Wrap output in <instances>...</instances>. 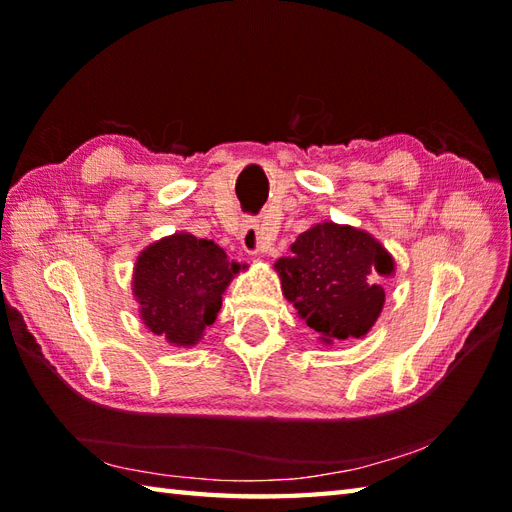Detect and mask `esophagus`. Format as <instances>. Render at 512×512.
I'll list each match as a JSON object with an SVG mask.
<instances>
[{
  "label": "esophagus",
  "mask_w": 512,
  "mask_h": 512,
  "mask_svg": "<svg viewBox=\"0 0 512 512\" xmlns=\"http://www.w3.org/2000/svg\"><path fill=\"white\" fill-rule=\"evenodd\" d=\"M239 244L246 250L248 255H262L268 250V242L262 237V228L255 222H248L242 226V233H239Z\"/></svg>",
  "instance_id": "1"
}]
</instances>
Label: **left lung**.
Wrapping results in <instances>:
<instances>
[{"instance_id":"1","label":"left lung","mask_w":512,"mask_h":512,"mask_svg":"<svg viewBox=\"0 0 512 512\" xmlns=\"http://www.w3.org/2000/svg\"><path fill=\"white\" fill-rule=\"evenodd\" d=\"M275 270L281 292L319 341L363 339L385 306L380 279L396 270L394 257L378 239L350 224L321 222L290 244Z\"/></svg>"}]
</instances>
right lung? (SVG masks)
<instances>
[{"label":"right lung","mask_w":512,"mask_h":512,"mask_svg":"<svg viewBox=\"0 0 512 512\" xmlns=\"http://www.w3.org/2000/svg\"><path fill=\"white\" fill-rule=\"evenodd\" d=\"M246 264L228 262L213 239L173 233L140 250L132 292L145 328L173 347H193L215 323L222 295Z\"/></svg>","instance_id":"right-lung-1"}]
</instances>
